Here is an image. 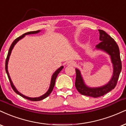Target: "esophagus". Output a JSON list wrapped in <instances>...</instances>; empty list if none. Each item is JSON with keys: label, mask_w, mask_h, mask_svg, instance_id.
Segmentation results:
<instances>
[{"label": "esophagus", "mask_w": 126, "mask_h": 126, "mask_svg": "<svg viewBox=\"0 0 126 126\" xmlns=\"http://www.w3.org/2000/svg\"><path fill=\"white\" fill-rule=\"evenodd\" d=\"M68 66H74L75 65V63L73 61H68L66 63Z\"/></svg>", "instance_id": "esophagus-1"}]
</instances>
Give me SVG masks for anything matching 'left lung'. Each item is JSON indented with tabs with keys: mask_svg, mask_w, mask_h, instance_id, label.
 I'll return each instance as SVG.
<instances>
[{
	"mask_svg": "<svg viewBox=\"0 0 126 126\" xmlns=\"http://www.w3.org/2000/svg\"><path fill=\"white\" fill-rule=\"evenodd\" d=\"M98 31L100 33L99 39L101 42L95 46V49L104 51L110 56L113 68L111 78L108 83L103 86L90 87L85 84L80 71L77 68H75L76 79L75 85L77 90L82 95L90 96L94 98L104 95L113 90L116 86L120 74L122 71V61L120 56L119 48L117 44L105 31L101 29H99Z\"/></svg>",
	"mask_w": 126,
	"mask_h": 126,
	"instance_id": "8db88e82",
	"label": "left lung"
}]
</instances>
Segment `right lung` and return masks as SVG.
<instances>
[{"label": "right lung", "instance_id": "add662e5", "mask_svg": "<svg viewBox=\"0 0 126 126\" xmlns=\"http://www.w3.org/2000/svg\"><path fill=\"white\" fill-rule=\"evenodd\" d=\"M41 32V31H40V30L36 31H31V32H26V33H25L24 34H23V35H21V36H20L18 37V38H16V39L15 40V41L12 42V45H10L9 50V52H8V54H7L6 60V63H5L6 72L7 77H8V78H9V81H10V85H11V87H12V89L13 90V91H14L16 93V94H18V95H20L22 97H23V98L27 99V100H31V101H40V100H44V98H47V97H48V96L50 94H51L53 88H54V87L55 84L56 78H57L58 75V74L61 72V71L62 69H63V66H60V67L58 69H57V70H56L55 71L54 73L53 74V75H52L51 79V83H50L49 87V89H48V91H47V92H46V93H45V94H44V95L40 96V97H33V98H32V97H27V96L23 95V94H22V93H20V92H19V91H17V90L16 89V87H15L14 85H13V82H12V81L11 78H10V75H9V74L8 70H7V68H8V66H7V65H8L9 60V58H10V54H11L12 51V49H13V48H14L15 45L16 44H17V42H18V41H20V39H22V38H24V37L25 36V35H31V34H36V33H39V32Z\"/></svg>", "mask_w": 126, "mask_h": 126}]
</instances>
